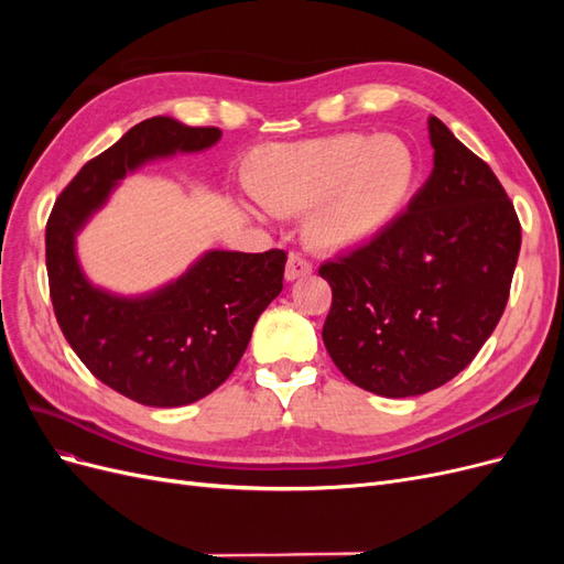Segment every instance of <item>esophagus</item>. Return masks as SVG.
Here are the masks:
<instances>
[{
  "instance_id": "34e87169",
  "label": "esophagus",
  "mask_w": 564,
  "mask_h": 564,
  "mask_svg": "<svg viewBox=\"0 0 564 564\" xmlns=\"http://www.w3.org/2000/svg\"><path fill=\"white\" fill-rule=\"evenodd\" d=\"M313 272V265L303 259V256H299V253H292L286 259V268H284V278L289 280V282H294V280H299V278H305V275H311Z\"/></svg>"
}]
</instances>
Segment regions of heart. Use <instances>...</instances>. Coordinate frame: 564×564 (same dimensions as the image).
<instances>
[{
	"label": "heart",
	"mask_w": 564,
	"mask_h": 564,
	"mask_svg": "<svg viewBox=\"0 0 564 564\" xmlns=\"http://www.w3.org/2000/svg\"><path fill=\"white\" fill-rule=\"evenodd\" d=\"M414 150L392 133H334L324 139L265 148L251 178L261 204L245 209L261 218L311 212L308 242L329 253L360 249L377 240L414 193Z\"/></svg>",
	"instance_id": "heart-1"
}]
</instances>
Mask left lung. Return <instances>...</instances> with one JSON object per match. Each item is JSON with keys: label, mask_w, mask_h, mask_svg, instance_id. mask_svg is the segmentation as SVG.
<instances>
[{"label": "left lung", "mask_w": 564, "mask_h": 564, "mask_svg": "<svg viewBox=\"0 0 564 564\" xmlns=\"http://www.w3.org/2000/svg\"><path fill=\"white\" fill-rule=\"evenodd\" d=\"M433 172L377 240L319 275L332 286L322 340L340 373L383 398H412L464 371L497 327L520 253L499 178L429 117Z\"/></svg>", "instance_id": "left-lung-1"}]
</instances>
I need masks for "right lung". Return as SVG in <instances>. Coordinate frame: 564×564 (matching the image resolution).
<instances>
[{
	"label": "right lung",
	"instance_id": "right-lung-1",
	"mask_svg": "<svg viewBox=\"0 0 564 564\" xmlns=\"http://www.w3.org/2000/svg\"><path fill=\"white\" fill-rule=\"evenodd\" d=\"M218 141L216 127L150 117L84 164L48 216L46 272L61 332L98 381L139 404H191L230 377L256 319L282 292L286 253L209 249L176 280L124 296L87 278L77 235L127 174Z\"/></svg>",
	"mask_w": 564,
	"mask_h": 564
}]
</instances>
